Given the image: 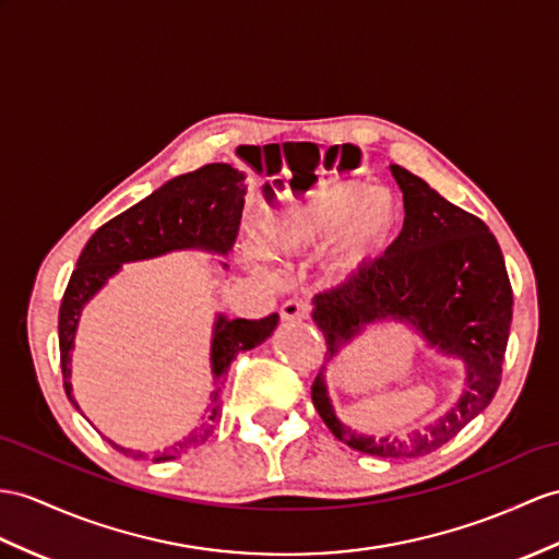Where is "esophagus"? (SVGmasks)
I'll list each match as a JSON object with an SVG mask.
<instances>
[{
  "label": "esophagus",
  "instance_id": "esophagus-1",
  "mask_svg": "<svg viewBox=\"0 0 559 559\" xmlns=\"http://www.w3.org/2000/svg\"><path fill=\"white\" fill-rule=\"evenodd\" d=\"M310 310L312 306L308 301H304V298H289V301H284L280 306V316L282 320H308L310 318Z\"/></svg>",
  "mask_w": 559,
  "mask_h": 559
}]
</instances>
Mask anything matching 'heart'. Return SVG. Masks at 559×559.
I'll return each mask as SVG.
<instances>
[{
    "label": "heart",
    "mask_w": 559,
    "mask_h": 559,
    "mask_svg": "<svg viewBox=\"0 0 559 559\" xmlns=\"http://www.w3.org/2000/svg\"><path fill=\"white\" fill-rule=\"evenodd\" d=\"M399 227V206L384 189L338 185L282 213H267L258 241L270 255H308L324 249L332 275H346L382 251Z\"/></svg>",
    "instance_id": "heart-1"
}]
</instances>
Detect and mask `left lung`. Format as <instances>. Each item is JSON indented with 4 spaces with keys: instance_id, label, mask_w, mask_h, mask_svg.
<instances>
[{
    "instance_id": "obj_1",
    "label": "left lung",
    "mask_w": 559,
    "mask_h": 559,
    "mask_svg": "<svg viewBox=\"0 0 559 559\" xmlns=\"http://www.w3.org/2000/svg\"><path fill=\"white\" fill-rule=\"evenodd\" d=\"M403 192L405 221L386 255L353 280L316 296V318L330 362L367 322H413L431 346L462 358L467 391L451 413L405 437H362L336 419L324 389V365L310 386L318 415L334 437L365 455L407 460L439 451L493 401L512 322L506 258L479 217L453 206L421 177L391 166Z\"/></svg>"
}]
</instances>
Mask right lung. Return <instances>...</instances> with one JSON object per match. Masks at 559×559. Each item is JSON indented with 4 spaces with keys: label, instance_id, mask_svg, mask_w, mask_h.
<instances>
[{
    "label": "right lung",
    "instance_id": "add662e5",
    "mask_svg": "<svg viewBox=\"0 0 559 559\" xmlns=\"http://www.w3.org/2000/svg\"><path fill=\"white\" fill-rule=\"evenodd\" d=\"M243 175L227 163H211L194 173H187L166 182L152 197L134 203L132 209L104 223L90 237L83 253L78 258L71 280L61 298L59 308V350L66 396L78 407L71 393V348L80 310L97 294L104 282L118 272L120 263L140 261V258L160 255L173 249H209L215 253H227L239 233L241 209H243ZM280 316L270 312L261 320H225L217 318L211 362L215 389L211 391L209 413L203 415L194 433L180 443H175L168 453L156 457L173 460L180 453H189L206 441L215 421L223 413L225 377L229 365L243 350L263 344L277 326ZM116 451L130 457H144V453H132L128 448L111 443Z\"/></svg>",
    "mask_w": 559,
    "mask_h": 559
}]
</instances>
